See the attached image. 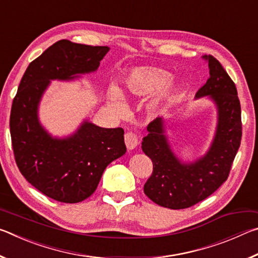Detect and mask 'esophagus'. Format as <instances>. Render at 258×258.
I'll return each instance as SVG.
<instances>
[{
	"label": "esophagus",
	"instance_id": "esophagus-1",
	"mask_svg": "<svg viewBox=\"0 0 258 258\" xmlns=\"http://www.w3.org/2000/svg\"><path fill=\"white\" fill-rule=\"evenodd\" d=\"M125 145L126 147H127L128 150H132L134 149V148H137L138 145H139V140H138V137L137 134L133 133V132H126L125 133Z\"/></svg>",
	"mask_w": 258,
	"mask_h": 258
}]
</instances>
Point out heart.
Instances as JSON below:
<instances>
[{"label":"heart","instance_id":"heart-1","mask_svg":"<svg viewBox=\"0 0 258 258\" xmlns=\"http://www.w3.org/2000/svg\"><path fill=\"white\" fill-rule=\"evenodd\" d=\"M168 76L167 72L157 67H135L124 77V92L131 97L140 98L151 93L152 91H156L152 99V104L157 106L171 98L174 93V85L168 80ZM108 98L110 106L117 113L125 112L126 103L118 87H109Z\"/></svg>","mask_w":258,"mask_h":258}]
</instances>
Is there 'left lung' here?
<instances>
[{"instance_id":"left-lung-1","label":"left lung","mask_w":258,"mask_h":258,"mask_svg":"<svg viewBox=\"0 0 258 258\" xmlns=\"http://www.w3.org/2000/svg\"><path fill=\"white\" fill-rule=\"evenodd\" d=\"M208 61L209 78L196 98L209 95L217 107V127L207 154L194 163H182L174 155L165 135L163 118L148 125L142 150L154 165L143 191L161 207L184 209L203 202L228 180L241 142V107L233 81L213 55Z\"/></svg>"}]
</instances>
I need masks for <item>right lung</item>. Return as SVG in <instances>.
<instances>
[{
	"instance_id": "1",
	"label": "right lung",
	"mask_w": 258,
	"mask_h": 258,
	"mask_svg": "<svg viewBox=\"0 0 258 258\" xmlns=\"http://www.w3.org/2000/svg\"><path fill=\"white\" fill-rule=\"evenodd\" d=\"M108 51V46L55 42L29 63L12 102L10 133L17 166L30 184L56 202L89 198L107 166L126 152L123 128H103L85 120L71 137L56 139L37 116L50 81L95 72Z\"/></svg>"
}]
</instances>
